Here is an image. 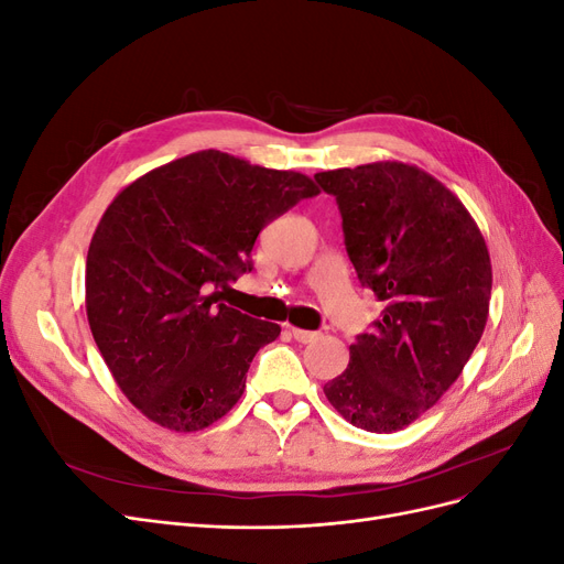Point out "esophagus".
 I'll return each instance as SVG.
<instances>
[{
    "label": "esophagus",
    "mask_w": 564,
    "mask_h": 564,
    "mask_svg": "<svg viewBox=\"0 0 564 564\" xmlns=\"http://www.w3.org/2000/svg\"><path fill=\"white\" fill-rule=\"evenodd\" d=\"M292 332V336L299 340V344H313V340L319 336L317 332H308V329H299V327H292L289 329Z\"/></svg>",
    "instance_id": "1"
}]
</instances>
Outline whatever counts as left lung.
Returning <instances> with one entry per match:
<instances>
[{
    "label": "left lung",
    "mask_w": 564,
    "mask_h": 564,
    "mask_svg": "<svg viewBox=\"0 0 564 564\" xmlns=\"http://www.w3.org/2000/svg\"><path fill=\"white\" fill-rule=\"evenodd\" d=\"M315 181L336 197L357 278L386 303L324 395L357 429L395 433L437 404L480 344L485 237L449 187L414 164L371 162Z\"/></svg>",
    "instance_id": "1"
}]
</instances>
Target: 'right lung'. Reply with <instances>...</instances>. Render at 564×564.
I'll return each mask as SVG.
<instances>
[{"instance_id":"right-lung-1","label":"right lung","mask_w":564,"mask_h":564,"mask_svg":"<svg viewBox=\"0 0 564 564\" xmlns=\"http://www.w3.org/2000/svg\"><path fill=\"white\" fill-rule=\"evenodd\" d=\"M319 187L220 150L152 169L100 216L87 253V317L129 402L166 431L195 433L242 398L280 324L218 303L251 270L256 237Z\"/></svg>"}]
</instances>
